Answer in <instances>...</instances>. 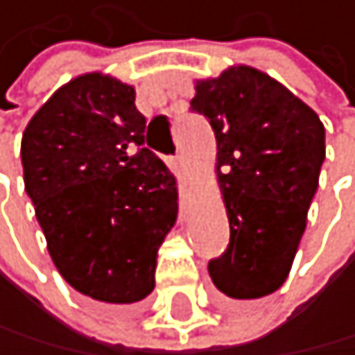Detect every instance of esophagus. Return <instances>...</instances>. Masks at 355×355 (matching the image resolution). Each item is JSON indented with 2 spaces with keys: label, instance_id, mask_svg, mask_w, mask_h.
<instances>
[{
  "label": "esophagus",
  "instance_id": "obj_1",
  "mask_svg": "<svg viewBox=\"0 0 355 355\" xmlns=\"http://www.w3.org/2000/svg\"><path fill=\"white\" fill-rule=\"evenodd\" d=\"M173 164H175L178 171H182V173L187 175V157H184V155H175V157H173Z\"/></svg>",
  "mask_w": 355,
  "mask_h": 355
}]
</instances>
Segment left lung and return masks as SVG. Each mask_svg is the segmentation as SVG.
I'll return each mask as SVG.
<instances>
[{
  "label": "left lung",
  "mask_w": 355,
  "mask_h": 355,
  "mask_svg": "<svg viewBox=\"0 0 355 355\" xmlns=\"http://www.w3.org/2000/svg\"><path fill=\"white\" fill-rule=\"evenodd\" d=\"M191 111L216 133L231 229L209 275L227 298L269 295L289 275L306 227L324 162V126L289 88L251 66L198 82Z\"/></svg>",
  "instance_id": "left-lung-1"
}]
</instances>
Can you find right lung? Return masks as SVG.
Instances as JSON below:
<instances>
[{
    "mask_svg": "<svg viewBox=\"0 0 355 355\" xmlns=\"http://www.w3.org/2000/svg\"><path fill=\"white\" fill-rule=\"evenodd\" d=\"M144 144L133 86L102 73L62 86L21 137L24 184L51 258L93 300L131 304L155 286L178 187Z\"/></svg>",
    "mask_w": 355,
    "mask_h": 355,
    "instance_id": "obj_1",
    "label": "right lung"
}]
</instances>
